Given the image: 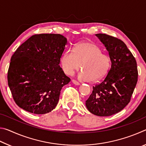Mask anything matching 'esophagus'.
Masks as SVG:
<instances>
[{
    "label": "esophagus",
    "mask_w": 146,
    "mask_h": 146,
    "mask_svg": "<svg viewBox=\"0 0 146 146\" xmlns=\"http://www.w3.org/2000/svg\"><path fill=\"white\" fill-rule=\"evenodd\" d=\"M72 82L74 84H75V85H80V82H77V81L75 80H74V79H73V80H72Z\"/></svg>",
    "instance_id": "1"
}]
</instances>
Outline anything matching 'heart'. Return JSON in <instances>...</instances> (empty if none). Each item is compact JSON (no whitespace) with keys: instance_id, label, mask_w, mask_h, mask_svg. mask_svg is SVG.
I'll use <instances>...</instances> for the list:
<instances>
[{"instance_id":"obj_1","label":"heart","mask_w":146,"mask_h":146,"mask_svg":"<svg viewBox=\"0 0 146 146\" xmlns=\"http://www.w3.org/2000/svg\"><path fill=\"white\" fill-rule=\"evenodd\" d=\"M64 73L73 75L82 64V71L78 77L85 81H97L107 75L111 66V58L108 54L102 53V49L91 42H83L68 49L63 53L60 59Z\"/></svg>"}]
</instances>
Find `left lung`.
I'll return each mask as SVG.
<instances>
[{
	"mask_svg": "<svg viewBox=\"0 0 146 146\" xmlns=\"http://www.w3.org/2000/svg\"><path fill=\"white\" fill-rule=\"evenodd\" d=\"M96 36L104 44L111 58V67L93 90L86 106L89 111L99 117L120 112L131 100L138 80L137 61L125 44L104 33Z\"/></svg>",
	"mask_w": 146,
	"mask_h": 146,
	"instance_id": "1",
	"label": "left lung"
}]
</instances>
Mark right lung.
Segmentation results:
<instances>
[{
	"label": "right lung",
	"instance_id": "obj_1",
	"mask_svg": "<svg viewBox=\"0 0 146 146\" xmlns=\"http://www.w3.org/2000/svg\"><path fill=\"white\" fill-rule=\"evenodd\" d=\"M67 44L60 34H35L17 49L11 58L8 82L20 108L37 115L55 108L62 88L71 80L59 66Z\"/></svg>",
	"mask_w": 146,
	"mask_h": 146
}]
</instances>
